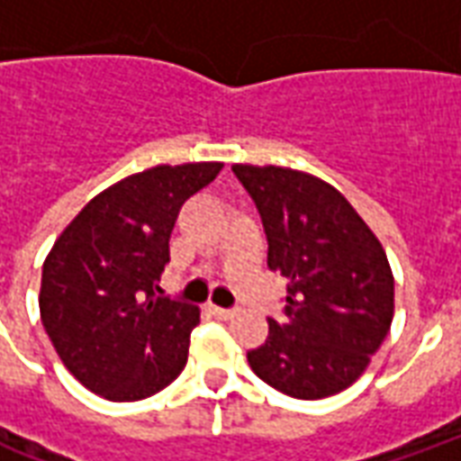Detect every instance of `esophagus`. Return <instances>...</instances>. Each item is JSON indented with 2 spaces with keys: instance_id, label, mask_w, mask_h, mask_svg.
Instances as JSON below:
<instances>
[{
  "instance_id": "obj_1",
  "label": "esophagus",
  "mask_w": 461,
  "mask_h": 461,
  "mask_svg": "<svg viewBox=\"0 0 461 461\" xmlns=\"http://www.w3.org/2000/svg\"><path fill=\"white\" fill-rule=\"evenodd\" d=\"M210 313L214 316V319H221V321H227L234 316V311L231 309H221V306H210Z\"/></svg>"
}]
</instances>
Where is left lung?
<instances>
[{
    "label": "left lung",
    "mask_w": 461,
    "mask_h": 461,
    "mask_svg": "<svg viewBox=\"0 0 461 461\" xmlns=\"http://www.w3.org/2000/svg\"><path fill=\"white\" fill-rule=\"evenodd\" d=\"M259 210L267 264L286 276L284 319L247 353L251 370L299 400L353 385L385 340L395 281L380 241L329 182L289 167L231 165Z\"/></svg>",
    "instance_id": "1"
}]
</instances>
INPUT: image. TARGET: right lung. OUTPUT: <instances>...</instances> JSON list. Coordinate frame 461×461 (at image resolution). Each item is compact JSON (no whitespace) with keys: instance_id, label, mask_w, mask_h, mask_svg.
<instances>
[{"instance_id":"1","label":"right lung","mask_w":461,"mask_h":461,"mask_svg":"<svg viewBox=\"0 0 461 461\" xmlns=\"http://www.w3.org/2000/svg\"><path fill=\"white\" fill-rule=\"evenodd\" d=\"M221 162L158 165L95 194L41 271L39 309L68 373L95 395L142 400L180 375L200 309L158 296L177 212Z\"/></svg>"}]
</instances>
